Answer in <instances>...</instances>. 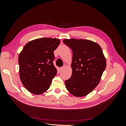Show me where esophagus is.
Listing matches in <instances>:
<instances>
[{
  "mask_svg": "<svg viewBox=\"0 0 126 126\" xmlns=\"http://www.w3.org/2000/svg\"><path fill=\"white\" fill-rule=\"evenodd\" d=\"M65 67H66V66H64L63 67H61L60 68V70H63L64 68H65Z\"/></svg>",
  "mask_w": 126,
  "mask_h": 126,
  "instance_id": "esophagus-1",
  "label": "esophagus"
}]
</instances>
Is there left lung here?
<instances>
[{
	"label": "left lung",
	"instance_id": "left-lung-1",
	"mask_svg": "<svg viewBox=\"0 0 126 126\" xmlns=\"http://www.w3.org/2000/svg\"><path fill=\"white\" fill-rule=\"evenodd\" d=\"M63 43L72 51L71 77L65 81L66 88L77 97L90 93L99 83L106 67V60L101 47L86 39H65Z\"/></svg>",
	"mask_w": 126,
	"mask_h": 126
}]
</instances>
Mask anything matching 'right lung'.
<instances>
[{
    "instance_id": "obj_1",
    "label": "right lung",
    "mask_w": 126,
    "mask_h": 126,
    "mask_svg": "<svg viewBox=\"0 0 126 126\" xmlns=\"http://www.w3.org/2000/svg\"><path fill=\"white\" fill-rule=\"evenodd\" d=\"M60 41L42 38L27 43L18 57L19 77L25 88L34 94L46 92L57 73L53 64L54 51Z\"/></svg>"
}]
</instances>
